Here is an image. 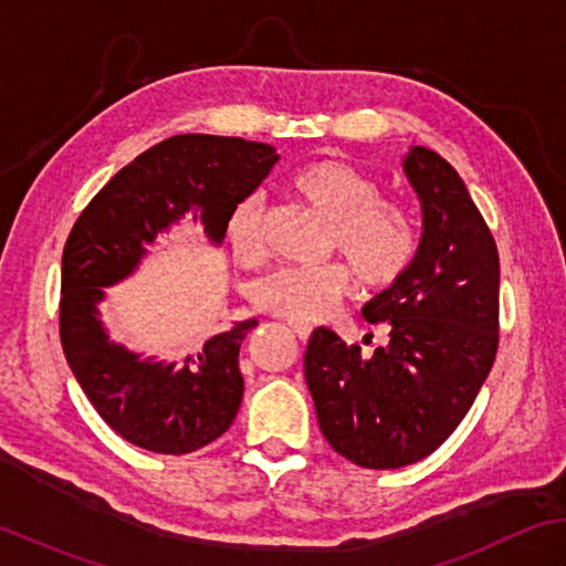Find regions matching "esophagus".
Returning a JSON list of instances; mask_svg holds the SVG:
<instances>
[{"label": "esophagus", "instance_id": "obj_1", "mask_svg": "<svg viewBox=\"0 0 566 566\" xmlns=\"http://www.w3.org/2000/svg\"><path fill=\"white\" fill-rule=\"evenodd\" d=\"M291 327H293V332L297 334L300 342H307L310 334H313V327L305 325V322H291Z\"/></svg>", "mask_w": 566, "mask_h": 566}]
</instances>
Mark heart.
<instances>
[{
  "label": "heart",
  "instance_id": "b5f03b06",
  "mask_svg": "<svg viewBox=\"0 0 566 566\" xmlns=\"http://www.w3.org/2000/svg\"><path fill=\"white\" fill-rule=\"evenodd\" d=\"M291 188L329 219L327 247L342 251L366 287H388L410 269L418 237L408 212L380 200L378 182L342 160L322 158L297 168ZM234 256L256 266L266 259V205L259 192L241 198L227 219ZM352 291V273L339 261L325 266H285L256 287V305L291 322L329 317Z\"/></svg>",
  "mask_w": 566,
  "mask_h": 566
}]
</instances>
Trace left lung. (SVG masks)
<instances>
[{"instance_id": "8db88e82", "label": "left lung", "mask_w": 566, "mask_h": 566, "mask_svg": "<svg viewBox=\"0 0 566 566\" xmlns=\"http://www.w3.org/2000/svg\"><path fill=\"white\" fill-rule=\"evenodd\" d=\"M402 172L422 232L402 279L361 307L390 342L364 359L327 327L305 352V380L334 452L364 469H400L440 447L474 406L499 349V249L447 160L410 146Z\"/></svg>"}]
</instances>
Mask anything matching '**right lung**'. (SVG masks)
Here are the masks:
<instances>
[{
  "label": "right lung",
  "instance_id": "1",
  "mask_svg": "<svg viewBox=\"0 0 566 566\" xmlns=\"http://www.w3.org/2000/svg\"><path fill=\"white\" fill-rule=\"evenodd\" d=\"M279 158L273 146L234 136H170L124 166L77 217L63 249L61 344L92 408L122 440L190 454L234 422L244 396L239 349L259 319L237 322L195 354L166 361L112 342L99 303L188 212L222 247L232 207Z\"/></svg>",
  "mask_w": 566,
  "mask_h": 566
}]
</instances>
